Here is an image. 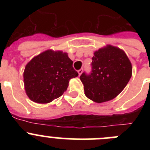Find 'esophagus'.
Listing matches in <instances>:
<instances>
[{
	"label": "esophagus",
	"instance_id": "34e87169",
	"mask_svg": "<svg viewBox=\"0 0 150 150\" xmlns=\"http://www.w3.org/2000/svg\"><path fill=\"white\" fill-rule=\"evenodd\" d=\"M78 75H79V76H80V75H81V74H82V72H83V69H79V70L78 71Z\"/></svg>",
	"mask_w": 150,
	"mask_h": 150
}]
</instances>
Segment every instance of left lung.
<instances>
[{"instance_id":"8db88e82","label":"left lung","mask_w":150,"mask_h":150,"mask_svg":"<svg viewBox=\"0 0 150 150\" xmlns=\"http://www.w3.org/2000/svg\"><path fill=\"white\" fill-rule=\"evenodd\" d=\"M92 72L80 77L86 97L96 103L115 99L124 89L132 75V64L123 50L112 45L93 53Z\"/></svg>"}]
</instances>
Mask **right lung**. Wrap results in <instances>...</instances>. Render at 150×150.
Masks as SVG:
<instances>
[{
    "label": "right lung",
    "instance_id": "right-lung-1",
    "mask_svg": "<svg viewBox=\"0 0 150 150\" xmlns=\"http://www.w3.org/2000/svg\"><path fill=\"white\" fill-rule=\"evenodd\" d=\"M67 53L48 49L33 57L23 73L26 94L33 102L46 104L67 90L69 80L78 76Z\"/></svg>",
    "mask_w": 150,
    "mask_h": 150
}]
</instances>
